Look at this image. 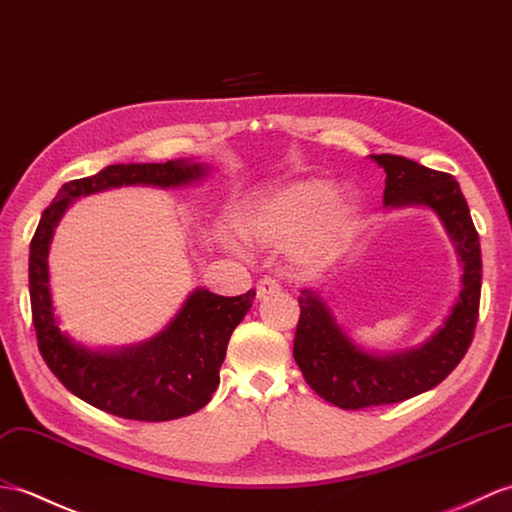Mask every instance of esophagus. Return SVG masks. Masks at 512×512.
<instances>
[{"label":"esophagus","mask_w":512,"mask_h":512,"mask_svg":"<svg viewBox=\"0 0 512 512\" xmlns=\"http://www.w3.org/2000/svg\"><path fill=\"white\" fill-rule=\"evenodd\" d=\"M281 292V285L270 279V277H264L257 281V299H266V296H272V294H279Z\"/></svg>","instance_id":"esophagus-1"}]
</instances>
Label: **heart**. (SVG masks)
Returning a JSON list of instances; mask_svg holds the SVG:
<instances>
[{"instance_id": "b5f03b06", "label": "heart", "mask_w": 512, "mask_h": 512, "mask_svg": "<svg viewBox=\"0 0 512 512\" xmlns=\"http://www.w3.org/2000/svg\"><path fill=\"white\" fill-rule=\"evenodd\" d=\"M353 218L355 198L347 189L299 181L248 205L237 227L248 242L259 246L292 242V255L299 264L323 266L342 251ZM224 240L231 242V237L224 233Z\"/></svg>"}]
</instances>
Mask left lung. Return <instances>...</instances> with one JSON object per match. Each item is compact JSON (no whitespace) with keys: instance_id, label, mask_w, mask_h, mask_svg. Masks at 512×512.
<instances>
[{"instance_id":"left-lung-1","label":"left lung","mask_w":512,"mask_h":512,"mask_svg":"<svg viewBox=\"0 0 512 512\" xmlns=\"http://www.w3.org/2000/svg\"><path fill=\"white\" fill-rule=\"evenodd\" d=\"M371 159L386 172V205H423L443 220L462 261V290L432 340L421 349L386 358L355 347L323 299L312 290H303L294 360L316 395L342 410L399 403L441 384L465 358L480 314V237L456 178L397 154H371Z\"/></svg>"}]
</instances>
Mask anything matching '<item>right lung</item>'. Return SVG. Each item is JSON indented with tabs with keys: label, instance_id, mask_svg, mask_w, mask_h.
Listing matches in <instances>:
<instances>
[{
	"label": "right lung",
	"instance_id": "1",
	"mask_svg": "<svg viewBox=\"0 0 512 512\" xmlns=\"http://www.w3.org/2000/svg\"><path fill=\"white\" fill-rule=\"evenodd\" d=\"M202 172L198 163L165 161L109 165L93 176L76 178L45 207L30 242V305L43 360L69 392L113 417L157 423L205 408L220 384L229 338L251 310L255 290L240 296L196 290L157 338L120 353H93L76 347L54 318L47 285L54 227L78 196L137 183L174 187L194 181Z\"/></svg>",
	"mask_w": 512,
	"mask_h": 512
}]
</instances>
